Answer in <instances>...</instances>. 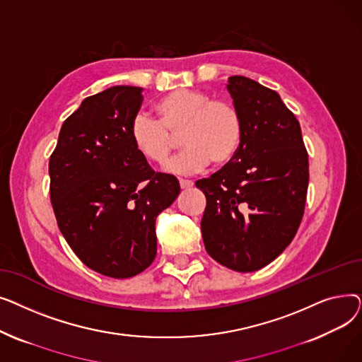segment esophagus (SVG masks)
<instances>
[{
  "label": "esophagus",
  "mask_w": 362,
  "mask_h": 362,
  "mask_svg": "<svg viewBox=\"0 0 362 362\" xmlns=\"http://www.w3.org/2000/svg\"><path fill=\"white\" fill-rule=\"evenodd\" d=\"M179 183H180L182 189H189V187L194 186V182L192 180H187V179H180Z\"/></svg>",
  "instance_id": "obj_1"
}]
</instances>
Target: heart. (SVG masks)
<instances>
[{
    "label": "heart",
    "instance_id": "obj_1",
    "mask_svg": "<svg viewBox=\"0 0 362 362\" xmlns=\"http://www.w3.org/2000/svg\"><path fill=\"white\" fill-rule=\"evenodd\" d=\"M156 110L160 119L142 111L133 116L130 139L144 158L163 164L182 135L186 148L165 165L168 173H198L210 161L224 165L236 156L243 124L232 101L199 89H176L163 95Z\"/></svg>",
    "mask_w": 362,
    "mask_h": 362
}]
</instances>
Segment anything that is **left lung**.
<instances>
[{
  "instance_id": "left-lung-1",
  "label": "left lung",
  "mask_w": 362,
  "mask_h": 362,
  "mask_svg": "<svg viewBox=\"0 0 362 362\" xmlns=\"http://www.w3.org/2000/svg\"><path fill=\"white\" fill-rule=\"evenodd\" d=\"M227 90L240 111L242 142L232 161L195 183L206 198L201 230L210 257L250 273L274 261L298 232L308 152L299 122L276 90L245 76L229 78Z\"/></svg>"
}]
</instances>
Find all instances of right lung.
Wrapping results in <instances>:
<instances>
[{
	"instance_id": "obj_1",
	"label": "right lung",
	"mask_w": 362,
	"mask_h": 362,
	"mask_svg": "<svg viewBox=\"0 0 362 362\" xmlns=\"http://www.w3.org/2000/svg\"><path fill=\"white\" fill-rule=\"evenodd\" d=\"M142 88L112 86L82 101L49 158L57 224L89 269L112 279L142 273L157 255L156 218L180 192L130 139Z\"/></svg>"
}]
</instances>
